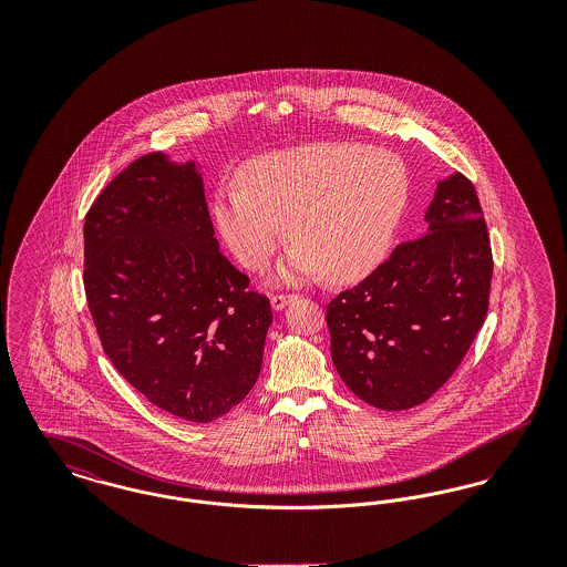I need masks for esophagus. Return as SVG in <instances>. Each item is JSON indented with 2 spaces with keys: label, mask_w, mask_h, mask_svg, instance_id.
I'll list each match as a JSON object with an SVG mask.
<instances>
[{
  "label": "esophagus",
  "mask_w": 567,
  "mask_h": 567,
  "mask_svg": "<svg viewBox=\"0 0 567 567\" xmlns=\"http://www.w3.org/2000/svg\"><path fill=\"white\" fill-rule=\"evenodd\" d=\"M296 299V296H287V293H276V296H271V308L274 310H282L289 301H293Z\"/></svg>",
  "instance_id": "1"
}]
</instances>
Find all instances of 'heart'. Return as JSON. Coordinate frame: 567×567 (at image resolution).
<instances>
[{
    "mask_svg": "<svg viewBox=\"0 0 567 567\" xmlns=\"http://www.w3.org/2000/svg\"><path fill=\"white\" fill-rule=\"evenodd\" d=\"M243 185L216 190V229L248 270H264L289 236L280 280L363 278L382 261L408 206L400 157L352 142H317L246 163Z\"/></svg>",
    "mask_w": 567,
    "mask_h": 567,
    "instance_id": "1",
    "label": "heart"
}]
</instances>
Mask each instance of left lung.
<instances>
[{"label": "left lung", "instance_id": "obj_1", "mask_svg": "<svg viewBox=\"0 0 567 567\" xmlns=\"http://www.w3.org/2000/svg\"><path fill=\"white\" fill-rule=\"evenodd\" d=\"M425 220L423 238L327 303L333 365L380 410L427 402L485 323L493 257L474 185L463 174L440 181Z\"/></svg>", "mask_w": 567, "mask_h": 567}]
</instances>
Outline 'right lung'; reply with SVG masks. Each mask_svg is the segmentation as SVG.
<instances>
[{
  "instance_id": "obj_1",
  "label": "right lung",
  "mask_w": 567,
  "mask_h": 567,
  "mask_svg": "<svg viewBox=\"0 0 567 567\" xmlns=\"http://www.w3.org/2000/svg\"><path fill=\"white\" fill-rule=\"evenodd\" d=\"M84 293L116 372L172 416L210 423L259 378L270 299L220 255L195 162L144 155L97 195Z\"/></svg>"
}]
</instances>
